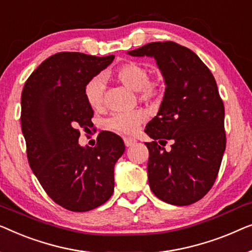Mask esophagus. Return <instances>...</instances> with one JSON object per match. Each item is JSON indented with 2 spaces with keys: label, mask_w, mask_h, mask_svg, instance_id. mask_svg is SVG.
I'll return each instance as SVG.
<instances>
[{
  "label": "esophagus",
  "mask_w": 252,
  "mask_h": 252,
  "mask_svg": "<svg viewBox=\"0 0 252 252\" xmlns=\"http://www.w3.org/2000/svg\"><path fill=\"white\" fill-rule=\"evenodd\" d=\"M123 140H125V144H126V147H129V146H131V145L136 144V140L132 139V138H125Z\"/></svg>",
  "instance_id": "34e87169"
}]
</instances>
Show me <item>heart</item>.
<instances>
[{"instance_id":"b5f03b06","label":"heart","mask_w":252,"mask_h":252,"mask_svg":"<svg viewBox=\"0 0 252 252\" xmlns=\"http://www.w3.org/2000/svg\"><path fill=\"white\" fill-rule=\"evenodd\" d=\"M115 76L129 89L137 91L138 98L144 102H154L163 98L164 83L160 77H150L146 66L137 63H123L115 70ZM84 97L94 109H100L105 100V84L100 76H94L84 87ZM145 120V113L139 109L115 113L106 120V126L120 134L131 136Z\"/></svg>"}]
</instances>
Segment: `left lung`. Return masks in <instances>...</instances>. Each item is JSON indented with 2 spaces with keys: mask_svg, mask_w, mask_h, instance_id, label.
I'll return each instance as SVG.
<instances>
[{
  "mask_svg": "<svg viewBox=\"0 0 252 252\" xmlns=\"http://www.w3.org/2000/svg\"><path fill=\"white\" fill-rule=\"evenodd\" d=\"M129 55L154 57L166 86L160 111L145 129L153 139L145 143L152 192L173 205L195 203L214 186L226 148L225 107L215 77L192 50L172 41Z\"/></svg>",
  "mask_w": 252,
  "mask_h": 252,
  "instance_id": "left-lung-1",
  "label": "left lung"
}]
</instances>
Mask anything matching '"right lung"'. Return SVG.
I'll return each mask as SVG.
<instances>
[{
  "mask_svg": "<svg viewBox=\"0 0 252 252\" xmlns=\"http://www.w3.org/2000/svg\"><path fill=\"white\" fill-rule=\"evenodd\" d=\"M113 59L58 52L31 74L21 94L28 163L45 193L69 211L92 210L114 192V165L126 150L122 138L100 131L94 148L79 145L81 130L94 127L84 87Z\"/></svg>",
  "mask_w": 252,
  "mask_h": 252,
  "instance_id": "add662e5",
  "label": "right lung"
}]
</instances>
